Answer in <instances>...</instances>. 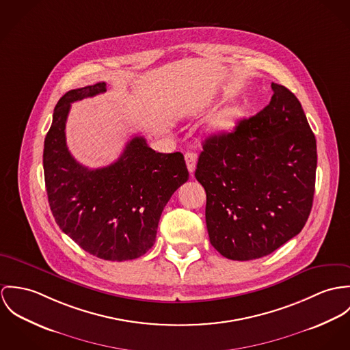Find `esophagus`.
I'll use <instances>...</instances> for the list:
<instances>
[{
    "instance_id": "esophagus-1",
    "label": "esophagus",
    "mask_w": 350,
    "mask_h": 350,
    "mask_svg": "<svg viewBox=\"0 0 350 350\" xmlns=\"http://www.w3.org/2000/svg\"><path fill=\"white\" fill-rule=\"evenodd\" d=\"M185 162H187V167L189 170L191 174H193L194 169H196V162H197V154L188 152L185 153Z\"/></svg>"
}]
</instances>
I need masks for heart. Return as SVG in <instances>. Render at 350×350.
Returning a JSON list of instances; mask_svg holds the SVG:
<instances>
[{"instance_id": "heart-1", "label": "heart", "mask_w": 350, "mask_h": 350, "mask_svg": "<svg viewBox=\"0 0 350 350\" xmlns=\"http://www.w3.org/2000/svg\"><path fill=\"white\" fill-rule=\"evenodd\" d=\"M243 111L239 106H228L219 111L209 122V131L213 134H223L233 130L237 124Z\"/></svg>"}]
</instances>
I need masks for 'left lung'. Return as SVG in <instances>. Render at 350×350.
<instances>
[{"label":"left lung","mask_w":350,"mask_h":350,"mask_svg":"<svg viewBox=\"0 0 350 350\" xmlns=\"http://www.w3.org/2000/svg\"><path fill=\"white\" fill-rule=\"evenodd\" d=\"M271 88L260 113L205 139L194 173L206 193L211 244L232 260L278 250L302 231L312 206L315 137L297 96Z\"/></svg>","instance_id":"8db88e82"}]
</instances>
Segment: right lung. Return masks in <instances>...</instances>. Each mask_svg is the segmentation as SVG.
<instances>
[{
    "instance_id": "obj_1",
    "label": "right lung",
    "mask_w": 350,
    "mask_h": 350,
    "mask_svg": "<svg viewBox=\"0 0 350 350\" xmlns=\"http://www.w3.org/2000/svg\"><path fill=\"white\" fill-rule=\"evenodd\" d=\"M102 92L105 81L71 90L57 102L44 141L45 188L57 226L79 247L99 259L131 260L153 247L161 213L189 172L181 153H157L141 135L109 166L79 163L66 142L71 103Z\"/></svg>"
}]
</instances>
